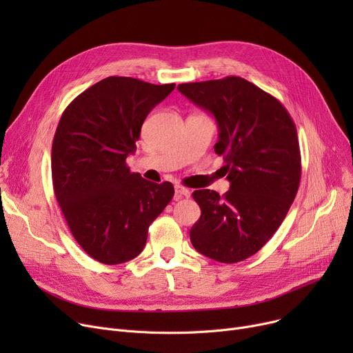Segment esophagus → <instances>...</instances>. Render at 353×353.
Segmentation results:
<instances>
[{
	"mask_svg": "<svg viewBox=\"0 0 353 353\" xmlns=\"http://www.w3.org/2000/svg\"><path fill=\"white\" fill-rule=\"evenodd\" d=\"M174 192H176V197L177 199L179 197H190V192L186 188H183V186H176Z\"/></svg>",
	"mask_w": 353,
	"mask_h": 353,
	"instance_id": "1",
	"label": "esophagus"
}]
</instances>
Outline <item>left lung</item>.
Returning <instances> with one entry per match:
<instances>
[{"label":"left lung","mask_w":353,"mask_h":353,"mask_svg":"<svg viewBox=\"0 0 353 353\" xmlns=\"http://www.w3.org/2000/svg\"><path fill=\"white\" fill-rule=\"evenodd\" d=\"M179 91L212 113L219 125L214 152L230 190H196L200 219L192 245L216 262L237 263L261 250L279 229L301 183V148L283 104L236 76L179 84Z\"/></svg>","instance_id":"obj_1"}]
</instances>
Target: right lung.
Wrapping results in <instances>:
<instances>
[{"label":"right lung","instance_id":"add662e5","mask_svg":"<svg viewBox=\"0 0 353 353\" xmlns=\"http://www.w3.org/2000/svg\"><path fill=\"white\" fill-rule=\"evenodd\" d=\"M176 84L107 77L63 111L51 148L55 197L81 249L104 265L139 256L148 228L169 205L173 184L130 172L141 125Z\"/></svg>","mask_w":353,"mask_h":353}]
</instances>
